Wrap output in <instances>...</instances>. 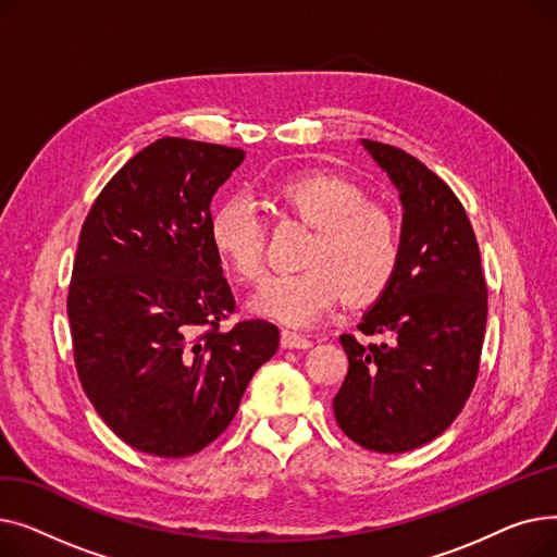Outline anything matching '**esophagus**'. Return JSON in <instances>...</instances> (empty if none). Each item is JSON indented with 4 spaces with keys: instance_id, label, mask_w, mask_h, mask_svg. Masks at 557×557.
<instances>
[{
    "instance_id": "34e87169",
    "label": "esophagus",
    "mask_w": 557,
    "mask_h": 557,
    "mask_svg": "<svg viewBox=\"0 0 557 557\" xmlns=\"http://www.w3.org/2000/svg\"><path fill=\"white\" fill-rule=\"evenodd\" d=\"M280 343L284 349H307L311 347V341L296 334V332H288V330H282V336H280Z\"/></svg>"
}]
</instances>
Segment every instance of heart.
Here are the masks:
<instances>
[{
  "label": "heart",
  "instance_id": "1",
  "mask_svg": "<svg viewBox=\"0 0 557 557\" xmlns=\"http://www.w3.org/2000/svg\"><path fill=\"white\" fill-rule=\"evenodd\" d=\"M282 216L313 230L300 257L302 271L269 277L250 298L257 315L290 327H309L347 294L370 302L391 286L401 259L397 219L368 200V191L345 175L307 171L269 187ZM210 244L223 267L244 282L263 273V223L244 196L219 202L210 216Z\"/></svg>",
  "mask_w": 557,
  "mask_h": 557
}]
</instances>
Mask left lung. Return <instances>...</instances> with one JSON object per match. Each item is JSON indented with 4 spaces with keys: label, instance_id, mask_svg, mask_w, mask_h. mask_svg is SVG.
<instances>
[{
    "label": "left lung",
    "instance_id": "8db88e82",
    "mask_svg": "<svg viewBox=\"0 0 557 557\" xmlns=\"http://www.w3.org/2000/svg\"><path fill=\"white\" fill-rule=\"evenodd\" d=\"M399 191L401 259L391 286L343 334L349 368L334 397L341 431L379 454L418 449L462 411L476 384L487 284L470 219L445 181L391 144L361 139Z\"/></svg>",
    "mask_w": 557,
    "mask_h": 557
}]
</instances>
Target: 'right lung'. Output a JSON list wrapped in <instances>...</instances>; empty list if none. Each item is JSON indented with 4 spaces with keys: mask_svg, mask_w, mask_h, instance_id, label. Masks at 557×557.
I'll return each instance as SVG.
<instances>
[{
    "mask_svg": "<svg viewBox=\"0 0 557 557\" xmlns=\"http://www.w3.org/2000/svg\"><path fill=\"white\" fill-rule=\"evenodd\" d=\"M242 149L162 137L97 196L74 259L67 315L81 386L137 451L183 458L227 429L252 374L280 345L234 311L210 244V202Z\"/></svg>",
    "mask_w": 557,
    "mask_h": 557,
    "instance_id": "obj_1",
    "label": "right lung"
}]
</instances>
